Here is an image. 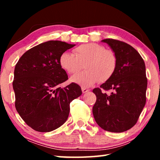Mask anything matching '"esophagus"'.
I'll return each mask as SVG.
<instances>
[{
	"label": "esophagus",
	"instance_id": "34e87169",
	"mask_svg": "<svg viewBox=\"0 0 160 160\" xmlns=\"http://www.w3.org/2000/svg\"><path fill=\"white\" fill-rule=\"evenodd\" d=\"M82 91L83 93H86V92H88L90 91V90H89V89H87L85 88H82Z\"/></svg>",
	"mask_w": 160,
	"mask_h": 160
}]
</instances>
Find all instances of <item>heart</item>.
<instances>
[{
    "mask_svg": "<svg viewBox=\"0 0 160 160\" xmlns=\"http://www.w3.org/2000/svg\"><path fill=\"white\" fill-rule=\"evenodd\" d=\"M73 54L67 51L62 53L59 64L68 74L76 73L84 65L86 70L70 79L83 88L90 87L97 81L106 82L114 74L118 63L117 56L104 46L96 43L82 44L74 48Z\"/></svg>",
    "mask_w": 160,
    "mask_h": 160,
    "instance_id": "1",
    "label": "heart"
}]
</instances>
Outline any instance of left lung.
I'll use <instances>...</instances> for the list:
<instances>
[{"instance_id":"1","label":"left lung","mask_w":160,"mask_h":160,"mask_svg":"<svg viewBox=\"0 0 160 160\" xmlns=\"http://www.w3.org/2000/svg\"><path fill=\"white\" fill-rule=\"evenodd\" d=\"M117 56L112 77L92 90L97 100L92 108L97 123L105 131L121 132L137 123L146 102L148 80L145 65L140 53L126 43L103 39ZM112 89L109 96L101 90Z\"/></svg>"}]
</instances>
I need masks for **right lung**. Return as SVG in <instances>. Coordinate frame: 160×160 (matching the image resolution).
<instances>
[{
    "mask_svg": "<svg viewBox=\"0 0 160 160\" xmlns=\"http://www.w3.org/2000/svg\"><path fill=\"white\" fill-rule=\"evenodd\" d=\"M74 46L61 41L42 43L26 51L15 65L12 86L16 110L34 131L50 132L63 125L70 103L82 94L76 83L59 87L68 79L59 57Z\"/></svg>",
    "mask_w": 160,
    "mask_h": 160,
    "instance_id": "obj_1",
    "label": "right lung"
}]
</instances>
